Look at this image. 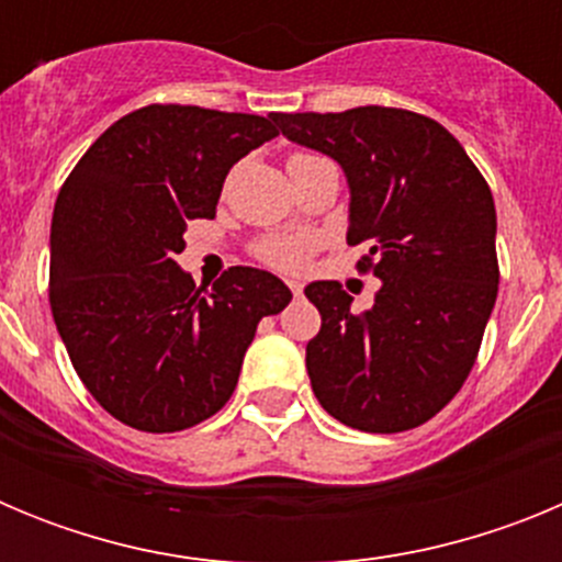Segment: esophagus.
<instances>
[{
  "label": "esophagus",
  "mask_w": 562,
  "mask_h": 562,
  "mask_svg": "<svg viewBox=\"0 0 562 562\" xmlns=\"http://www.w3.org/2000/svg\"><path fill=\"white\" fill-rule=\"evenodd\" d=\"M286 286L292 290V295H301V292H304V284H301V281H295V278H292V281H286Z\"/></svg>",
  "instance_id": "1"
}]
</instances>
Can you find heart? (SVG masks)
<instances>
[{
  "label": "heart",
  "mask_w": 562,
  "mask_h": 562,
  "mask_svg": "<svg viewBox=\"0 0 562 562\" xmlns=\"http://www.w3.org/2000/svg\"><path fill=\"white\" fill-rule=\"evenodd\" d=\"M315 238L310 233H281L258 245V258L278 270H297L310 258Z\"/></svg>",
  "instance_id": "obj_1"
}]
</instances>
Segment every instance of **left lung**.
<instances>
[{
  "label": "left lung",
  "instance_id": "obj_1",
  "mask_svg": "<svg viewBox=\"0 0 562 562\" xmlns=\"http://www.w3.org/2000/svg\"><path fill=\"white\" fill-rule=\"evenodd\" d=\"M270 117L342 168L346 241L369 247L357 267L382 281L366 312L337 281L304 290L321 312L306 342L312 391L355 430L419 428L464 385L498 295L490 186L448 128L408 109Z\"/></svg>",
  "mask_w": 562,
  "mask_h": 562
}]
</instances>
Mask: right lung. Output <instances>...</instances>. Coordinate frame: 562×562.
<instances>
[{"instance_id":"1","label":"right lung","mask_w":562,"mask_h":562,"mask_svg":"<svg viewBox=\"0 0 562 562\" xmlns=\"http://www.w3.org/2000/svg\"><path fill=\"white\" fill-rule=\"evenodd\" d=\"M270 117L151 103L98 137L58 191L49 306L87 391L123 425L173 434L231 400L258 321L292 301L256 267L213 290L173 256L216 216L233 166L276 137Z\"/></svg>"}]
</instances>
